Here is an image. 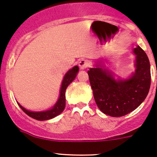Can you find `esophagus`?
I'll return each instance as SVG.
<instances>
[{
    "label": "esophagus",
    "mask_w": 157,
    "mask_h": 157,
    "mask_svg": "<svg viewBox=\"0 0 157 157\" xmlns=\"http://www.w3.org/2000/svg\"><path fill=\"white\" fill-rule=\"evenodd\" d=\"M89 61L86 59H81L79 61V67L81 70H84L89 67Z\"/></svg>",
    "instance_id": "obj_1"
}]
</instances>
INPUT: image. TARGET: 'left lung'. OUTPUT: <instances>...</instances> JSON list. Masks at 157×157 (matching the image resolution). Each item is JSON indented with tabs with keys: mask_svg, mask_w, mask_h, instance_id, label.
<instances>
[{
	"mask_svg": "<svg viewBox=\"0 0 157 157\" xmlns=\"http://www.w3.org/2000/svg\"><path fill=\"white\" fill-rule=\"evenodd\" d=\"M134 53L136 70L128 80H115L111 73L99 67L87 71L96 105L105 115L124 116L137 109L148 94L151 82L148 57L140 46Z\"/></svg>",
	"mask_w": 157,
	"mask_h": 157,
	"instance_id": "1",
	"label": "left lung"
}]
</instances>
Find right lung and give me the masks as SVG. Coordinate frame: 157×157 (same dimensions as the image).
Listing matches in <instances>:
<instances>
[{
    "label": "right lung",
    "instance_id": "1",
    "mask_svg": "<svg viewBox=\"0 0 157 157\" xmlns=\"http://www.w3.org/2000/svg\"><path fill=\"white\" fill-rule=\"evenodd\" d=\"M79 71V67L77 66L73 67L71 69L67 74H65L64 77V80L62 81V84H61V93H60L59 99H58V102L55 104V106L52 109L48 111H45V112H30V111L26 110V109L23 108V106L18 103L20 107L21 108L22 110L29 115L31 118H34V119L39 120V121H45V120H48L51 118H53L61 114V112L64 111V108H65V91L66 89L77 76V72Z\"/></svg>",
    "mask_w": 157,
    "mask_h": 157
}]
</instances>
